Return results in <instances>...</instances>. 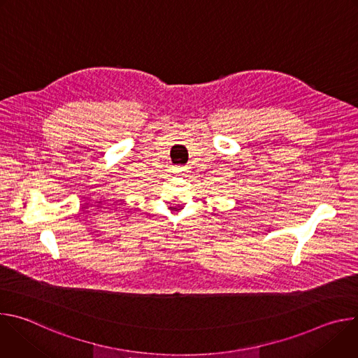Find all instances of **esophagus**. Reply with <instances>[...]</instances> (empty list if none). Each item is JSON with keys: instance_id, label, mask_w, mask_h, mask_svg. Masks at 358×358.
<instances>
[{"instance_id": "1", "label": "esophagus", "mask_w": 358, "mask_h": 358, "mask_svg": "<svg viewBox=\"0 0 358 358\" xmlns=\"http://www.w3.org/2000/svg\"><path fill=\"white\" fill-rule=\"evenodd\" d=\"M187 169L185 167H173V173L174 174H182Z\"/></svg>"}]
</instances>
